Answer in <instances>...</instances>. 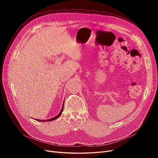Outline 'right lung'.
Here are the masks:
<instances>
[{
  "label": "right lung",
  "mask_w": 158,
  "mask_h": 158,
  "mask_svg": "<svg viewBox=\"0 0 158 158\" xmlns=\"http://www.w3.org/2000/svg\"><path fill=\"white\" fill-rule=\"evenodd\" d=\"M63 107H64V101H63V106H62V108H61V111L60 112V113L58 114L57 116H56V117H53V118H50V119H48V120H38V119H35L36 120H37V121H40V122H50V121H52V120H56V119H57V118H59L60 116H61V113H62V112H63Z\"/></svg>",
  "instance_id": "1"
}]
</instances>
